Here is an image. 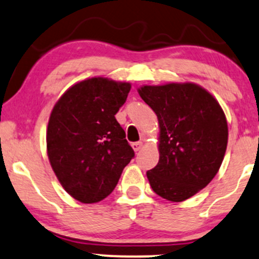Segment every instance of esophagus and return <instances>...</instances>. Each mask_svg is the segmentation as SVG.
Instances as JSON below:
<instances>
[{"label": "esophagus", "instance_id": "obj_1", "mask_svg": "<svg viewBox=\"0 0 259 259\" xmlns=\"http://www.w3.org/2000/svg\"><path fill=\"white\" fill-rule=\"evenodd\" d=\"M132 146L133 149H134V151H139V150L143 147V143H140V141H138V143H133Z\"/></svg>", "mask_w": 259, "mask_h": 259}]
</instances>
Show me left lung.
I'll return each instance as SVG.
<instances>
[{"instance_id":"left-lung-1","label":"left lung","mask_w":259,"mask_h":259,"mask_svg":"<svg viewBox=\"0 0 259 259\" xmlns=\"http://www.w3.org/2000/svg\"><path fill=\"white\" fill-rule=\"evenodd\" d=\"M140 97L160 124V160L146 172L153 192L183 201L205 188L226 152V116L219 102L195 83L143 86Z\"/></svg>"}]
</instances>
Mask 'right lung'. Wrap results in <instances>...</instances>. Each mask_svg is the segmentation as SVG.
Here are the masks:
<instances>
[{
  "instance_id": "right-lung-1",
  "label": "right lung",
  "mask_w": 259,
  "mask_h": 259,
  "mask_svg": "<svg viewBox=\"0 0 259 259\" xmlns=\"http://www.w3.org/2000/svg\"><path fill=\"white\" fill-rule=\"evenodd\" d=\"M130 88L127 82L87 78L70 87L51 110L50 164L64 189L81 203L107 198L135 156L115 119Z\"/></svg>"
}]
</instances>
